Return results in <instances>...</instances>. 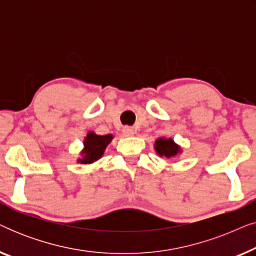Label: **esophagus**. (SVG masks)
<instances>
[{
  "mask_svg": "<svg viewBox=\"0 0 256 256\" xmlns=\"http://www.w3.org/2000/svg\"><path fill=\"white\" fill-rule=\"evenodd\" d=\"M134 129H132V127H124V129H122V134H124V136H132L134 135Z\"/></svg>",
  "mask_w": 256,
  "mask_h": 256,
  "instance_id": "esophagus-1",
  "label": "esophagus"
}]
</instances>
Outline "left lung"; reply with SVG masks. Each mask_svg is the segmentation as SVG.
I'll return each instance as SVG.
<instances>
[{"label":"left lung","instance_id":"left-lung-1","mask_svg":"<svg viewBox=\"0 0 256 256\" xmlns=\"http://www.w3.org/2000/svg\"><path fill=\"white\" fill-rule=\"evenodd\" d=\"M155 152L158 156L160 157H166V158H170V157H174L180 155L182 152L180 146H178L176 142L174 141L172 138H160L155 141Z\"/></svg>","mask_w":256,"mask_h":256}]
</instances>
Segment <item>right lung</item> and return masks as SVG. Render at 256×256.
I'll list each match as a JSON object with an SVG mask.
<instances>
[{
	"label": "right lung",
	"instance_id": "obj_1",
	"mask_svg": "<svg viewBox=\"0 0 256 256\" xmlns=\"http://www.w3.org/2000/svg\"><path fill=\"white\" fill-rule=\"evenodd\" d=\"M113 140V135H96V132H88L84 140V149L80 152L78 163L92 164L102 157L107 146Z\"/></svg>",
	"mask_w": 256,
	"mask_h": 256
}]
</instances>
